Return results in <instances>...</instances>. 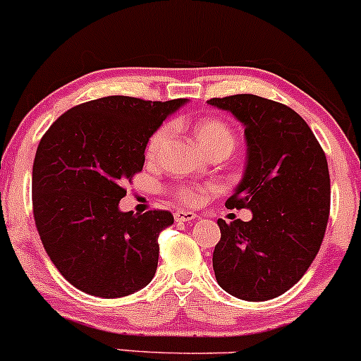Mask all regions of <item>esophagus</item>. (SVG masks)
<instances>
[{
	"label": "esophagus",
	"instance_id": "obj_1",
	"mask_svg": "<svg viewBox=\"0 0 361 361\" xmlns=\"http://www.w3.org/2000/svg\"><path fill=\"white\" fill-rule=\"evenodd\" d=\"M173 218H176V221H192L196 220L197 214L192 212H184V209H177V212L173 213Z\"/></svg>",
	"mask_w": 361,
	"mask_h": 361
}]
</instances>
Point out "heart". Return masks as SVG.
Returning a JSON list of instances; mask_svg holds the SVG:
<instances>
[{
    "instance_id": "b5f03b06",
    "label": "heart",
    "mask_w": 361,
    "mask_h": 361,
    "mask_svg": "<svg viewBox=\"0 0 361 361\" xmlns=\"http://www.w3.org/2000/svg\"><path fill=\"white\" fill-rule=\"evenodd\" d=\"M170 131H172V128L165 124V126H160L149 136L147 143V159L153 160L159 157L161 148L167 143ZM194 137H196L197 145L206 153L216 152V149H225V152L230 153L235 147V135L232 128L221 119H216V117H204V119L197 121L196 126H194ZM176 196L180 201L194 204V202H197L202 197V188H197V185H182V188L176 189Z\"/></svg>"
}]
</instances>
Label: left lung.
Listing matches in <instances>:
<instances>
[{
	"instance_id": "left-lung-1",
	"label": "left lung",
	"mask_w": 361,
	"mask_h": 361,
	"mask_svg": "<svg viewBox=\"0 0 361 361\" xmlns=\"http://www.w3.org/2000/svg\"><path fill=\"white\" fill-rule=\"evenodd\" d=\"M244 126L245 167L226 200L252 220H218L214 247L218 285L247 302L276 298L309 269L329 218L327 160L309 124L293 109L240 93L208 100Z\"/></svg>"
}]
</instances>
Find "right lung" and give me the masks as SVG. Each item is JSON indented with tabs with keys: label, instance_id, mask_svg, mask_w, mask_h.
Listing matches in <instances>:
<instances>
[{
	"label": "right lung",
	"instance_id": "obj_1",
	"mask_svg": "<svg viewBox=\"0 0 361 361\" xmlns=\"http://www.w3.org/2000/svg\"><path fill=\"white\" fill-rule=\"evenodd\" d=\"M188 99L111 95L64 112L40 140L32 202L40 240L73 286L100 298L145 288L172 213L121 212L123 182L140 172L149 136Z\"/></svg>",
	"mask_w": 361,
	"mask_h": 361
}]
</instances>
